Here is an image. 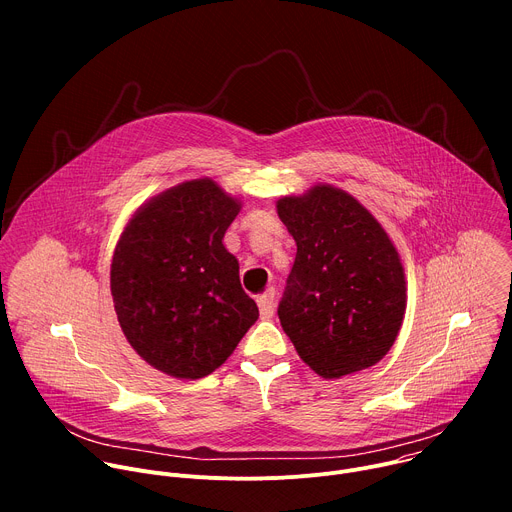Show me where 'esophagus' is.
I'll list each match as a JSON object with an SVG mask.
<instances>
[{
    "label": "esophagus",
    "instance_id": "esophagus-1",
    "mask_svg": "<svg viewBox=\"0 0 512 512\" xmlns=\"http://www.w3.org/2000/svg\"><path fill=\"white\" fill-rule=\"evenodd\" d=\"M257 306H259L261 318H271L273 312H275V291L267 289L263 296L257 298Z\"/></svg>",
    "mask_w": 512,
    "mask_h": 512
}]
</instances>
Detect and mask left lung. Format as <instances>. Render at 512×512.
Returning <instances> with one entry per match:
<instances>
[{
	"instance_id": "left-lung-1",
	"label": "left lung",
	"mask_w": 512,
	"mask_h": 512,
	"mask_svg": "<svg viewBox=\"0 0 512 512\" xmlns=\"http://www.w3.org/2000/svg\"><path fill=\"white\" fill-rule=\"evenodd\" d=\"M298 245L277 316L300 358L324 379L369 369L393 346L407 287L395 245L348 192L318 184L277 200Z\"/></svg>"
}]
</instances>
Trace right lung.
Here are the masks:
<instances>
[{
    "label": "right lung",
    "instance_id": "right-lung-1",
    "mask_svg": "<svg viewBox=\"0 0 512 512\" xmlns=\"http://www.w3.org/2000/svg\"><path fill=\"white\" fill-rule=\"evenodd\" d=\"M241 202L210 178L182 182L145 202L121 233L111 296L133 350L176 379H202L257 322L223 237Z\"/></svg>",
    "mask_w": 512,
    "mask_h": 512
}]
</instances>
